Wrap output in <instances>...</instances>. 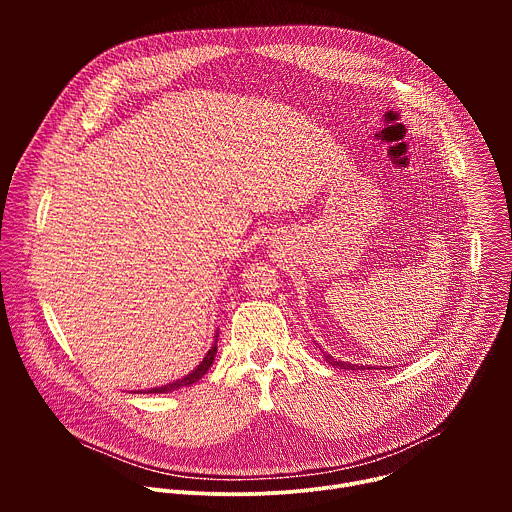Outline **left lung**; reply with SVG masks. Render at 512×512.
Returning a JSON list of instances; mask_svg holds the SVG:
<instances>
[{"label":"left lung","mask_w":512,"mask_h":512,"mask_svg":"<svg viewBox=\"0 0 512 512\" xmlns=\"http://www.w3.org/2000/svg\"><path fill=\"white\" fill-rule=\"evenodd\" d=\"M324 358H326L328 364H332L334 369H344V371H373V369H377V367H371V364H364V367H358V364L338 360V358H334L332 354H324ZM383 369H387V367H383Z\"/></svg>","instance_id":"1"}]
</instances>
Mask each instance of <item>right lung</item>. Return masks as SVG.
<instances>
[{"mask_svg": "<svg viewBox=\"0 0 512 512\" xmlns=\"http://www.w3.org/2000/svg\"><path fill=\"white\" fill-rule=\"evenodd\" d=\"M216 338H218V334L214 336V344L210 346V350L206 352V356L200 360V364H198V367H196L194 371H190V373L184 375L182 379H176V381L166 383V385L156 387V389H148V391H143V393H172V391H178V389H182V387H190V385L198 383V381L208 373V369L212 367L214 356H216ZM137 393H141V391H137Z\"/></svg>", "mask_w": 512, "mask_h": 512, "instance_id": "1", "label": "right lung"}]
</instances>
